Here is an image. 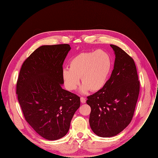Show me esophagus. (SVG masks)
Listing matches in <instances>:
<instances>
[{
	"mask_svg": "<svg viewBox=\"0 0 158 158\" xmlns=\"http://www.w3.org/2000/svg\"><path fill=\"white\" fill-rule=\"evenodd\" d=\"M80 101H81V102L82 103H85L86 102V99L85 98H83V97H81L80 98Z\"/></svg>",
	"mask_w": 158,
	"mask_h": 158,
	"instance_id": "esophagus-1",
	"label": "esophagus"
}]
</instances>
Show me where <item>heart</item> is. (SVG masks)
<instances>
[{"mask_svg": "<svg viewBox=\"0 0 158 158\" xmlns=\"http://www.w3.org/2000/svg\"><path fill=\"white\" fill-rule=\"evenodd\" d=\"M112 65L110 54L104 50L81 52L73 57L70 69L65 68L62 76L65 87L69 91L77 89L81 78L82 93L89 89L96 92L106 85Z\"/></svg>", "mask_w": 158, "mask_h": 158, "instance_id": "b5f03b06", "label": "heart"}]
</instances>
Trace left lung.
<instances>
[{"instance_id": "obj_1", "label": "left lung", "mask_w": 158, "mask_h": 158, "mask_svg": "<svg viewBox=\"0 0 158 158\" xmlns=\"http://www.w3.org/2000/svg\"><path fill=\"white\" fill-rule=\"evenodd\" d=\"M115 62L105 86L87 97L91 107L89 125L101 137L117 135L130 123L139 92V81L133 59L119 47L110 44Z\"/></svg>"}]
</instances>
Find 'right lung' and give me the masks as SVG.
Masks as SVG:
<instances>
[{
    "mask_svg": "<svg viewBox=\"0 0 158 158\" xmlns=\"http://www.w3.org/2000/svg\"><path fill=\"white\" fill-rule=\"evenodd\" d=\"M69 44L42 46L23 62L17 94L24 117L40 136L56 140L68 132L80 106L77 94L62 88L63 63Z\"/></svg>",
    "mask_w": 158,
    "mask_h": 158,
    "instance_id": "right-lung-1",
    "label": "right lung"
}]
</instances>
